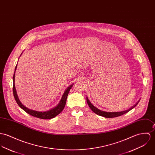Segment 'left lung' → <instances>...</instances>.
<instances>
[{
	"label": "left lung",
	"mask_w": 155,
	"mask_h": 155,
	"mask_svg": "<svg viewBox=\"0 0 155 155\" xmlns=\"http://www.w3.org/2000/svg\"><path fill=\"white\" fill-rule=\"evenodd\" d=\"M86 101H87V103L89 107V108L91 109V110L94 112V113L97 114V115H99L100 116H102V117H104L105 118H114V117H119V116H121L126 113H128L129 111H130L131 109H133V108H134L137 104L139 102L140 100L134 105H133L131 108H130V109L126 110V111H121V112H106V111H101L100 110L98 109L97 108H96L95 107H94L92 104L91 102L89 101V99L87 97H86Z\"/></svg>",
	"instance_id": "left-lung-1"
}]
</instances>
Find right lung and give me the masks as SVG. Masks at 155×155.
I'll return each instance as SVG.
<instances>
[{
	"mask_svg": "<svg viewBox=\"0 0 155 155\" xmlns=\"http://www.w3.org/2000/svg\"><path fill=\"white\" fill-rule=\"evenodd\" d=\"M16 68H17V64L15 67V69L14 74V76H13V93H14V96L15 99L16 101V102H17L18 105L24 110L27 113L29 114V115L38 118H41V119H51L53 118L54 117H55L57 115H58L60 113H61L63 110L64 109L66 103V100H67V97L68 95L69 94V92L71 90L73 84H71V86H69L66 90L64 91L63 95L62 97V98L61 99L59 104L57 105L56 107H55L54 108L47 111H44V112H41V111H35V110H30L28 108H27L26 107H25L19 101V99L18 98L17 93H16V91L15 89V71L16 70Z\"/></svg>",
	"mask_w": 155,
	"mask_h": 155,
	"instance_id": "obj_1",
	"label": "right lung"
}]
</instances>
